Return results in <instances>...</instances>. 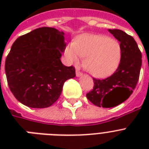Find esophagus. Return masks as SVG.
I'll list each match as a JSON object with an SVG mask.
<instances>
[{
	"instance_id": "34e87169",
	"label": "esophagus",
	"mask_w": 149,
	"mask_h": 149,
	"mask_svg": "<svg viewBox=\"0 0 149 149\" xmlns=\"http://www.w3.org/2000/svg\"><path fill=\"white\" fill-rule=\"evenodd\" d=\"M76 76H77V77H80L83 76V73H82L81 72H79V71H78V70H77V72H76Z\"/></svg>"
}]
</instances>
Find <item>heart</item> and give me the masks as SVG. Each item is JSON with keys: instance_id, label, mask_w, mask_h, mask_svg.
I'll list each match as a JSON object with an SVG mask.
<instances>
[{"instance_id": "heart-1", "label": "heart", "mask_w": 149, "mask_h": 149, "mask_svg": "<svg viewBox=\"0 0 149 149\" xmlns=\"http://www.w3.org/2000/svg\"><path fill=\"white\" fill-rule=\"evenodd\" d=\"M65 55L70 63L78 64L85 58L84 65L93 77L105 78L115 72L121 59L120 43L102 35L83 34L74 43L65 48Z\"/></svg>"}]
</instances>
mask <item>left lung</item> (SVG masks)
Wrapping results in <instances>:
<instances>
[{
  "label": "left lung",
  "mask_w": 149,
  "mask_h": 149,
  "mask_svg": "<svg viewBox=\"0 0 149 149\" xmlns=\"http://www.w3.org/2000/svg\"><path fill=\"white\" fill-rule=\"evenodd\" d=\"M120 42V65L111 77L104 79L93 78V90L86 97L100 107H113L125 101L133 93L140 75L141 53L133 37L119 29H108Z\"/></svg>",
  "instance_id": "8db88e82"
}]
</instances>
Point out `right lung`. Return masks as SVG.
Returning a JSON list of instances; mask_svg holds the SVG:
<instances>
[{
  "mask_svg": "<svg viewBox=\"0 0 149 149\" xmlns=\"http://www.w3.org/2000/svg\"><path fill=\"white\" fill-rule=\"evenodd\" d=\"M64 32L38 28L15 40L5 61V73L11 93L25 106L50 107L58 99L63 84L76 77L75 68L60 60L65 51Z\"/></svg>",
  "mask_w": 149,
  "mask_h": 149,
  "instance_id": "1",
  "label": "right lung"
}]
</instances>
